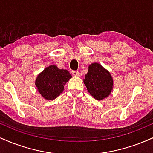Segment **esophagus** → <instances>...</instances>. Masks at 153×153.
<instances>
[{
  "instance_id": "esophagus-1",
  "label": "esophagus",
  "mask_w": 153,
  "mask_h": 153,
  "mask_svg": "<svg viewBox=\"0 0 153 153\" xmlns=\"http://www.w3.org/2000/svg\"><path fill=\"white\" fill-rule=\"evenodd\" d=\"M72 74H73V75H74V76H79L80 73L78 71H72Z\"/></svg>"
}]
</instances>
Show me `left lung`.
<instances>
[{"instance_id": "1", "label": "left lung", "mask_w": 153, "mask_h": 153, "mask_svg": "<svg viewBox=\"0 0 153 153\" xmlns=\"http://www.w3.org/2000/svg\"><path fill=\"white\" fill-rule=\"evenodd\" d=\"M83 82L87 90L98 101L106 99L111 94L114 80L108 70L98 62L91 63Z\"/></svg>"}]
</instances>
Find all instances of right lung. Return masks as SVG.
Returning <instances> with one entry per match:
<instances>
[{"instance_id":"obj_1","label":"right lung","mask_w":153,"mask_h":153,"mask_svg":"<svg viewBox=\"0 0 153 153\" xmlns=\"http://www.w3.org/2000/svg\"><path fill=\"white\" fill-rule=\"evenodd\" d=\"M72 78L67 70L59 69L55 65L47 67L36 77V90L45 99H55L64 91V85Z\"/></svg>"}]
</instances>
